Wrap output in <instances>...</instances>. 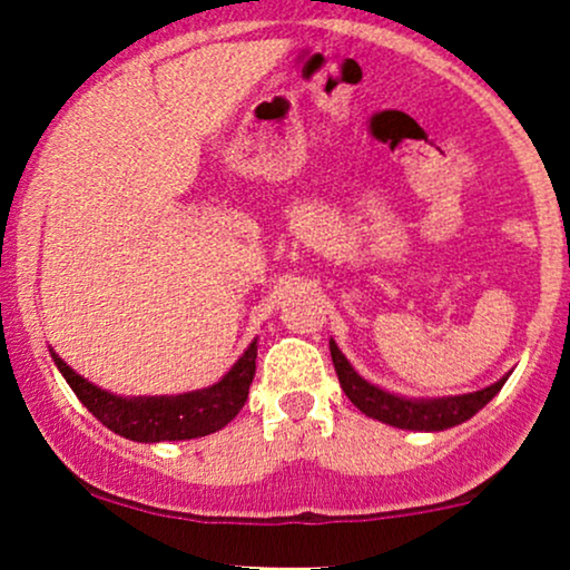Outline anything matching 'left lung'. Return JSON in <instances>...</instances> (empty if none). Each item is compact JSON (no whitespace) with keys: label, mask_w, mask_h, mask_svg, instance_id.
Listing matches in <instances>:
<instances>
[{"label":"left lung","mask_w":570,"mask_h":570,"mask_svg":"<svg viewBox=\"0 0 570 570\" xmlns=\"http://www.w3.org/2000/svg\"><path fill=\"white\" fill-rule=\"evenodd\" d=\"M330 353H332V364H335L337 381L343 385L345 396H348L367 417H375V421L389 423V426L407 429V431H444V429L458 426V423L469 421V417L476 415V412L485 407L490 399L499 394L501 385L507 383L509 377L503 375L501 381L488 385V389L472 391V394L434 396V399L399 396L381 389V385L364 381V377L351 367L345 353L337 348L335 340H330Z\"/></svg>","instance_id":"1"}]
</instances>
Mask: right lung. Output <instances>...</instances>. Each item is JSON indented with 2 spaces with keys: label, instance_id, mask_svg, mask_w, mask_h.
<instances>
[{
  "label": "right lung",
  "instance_id": "right-lung-1",
  "mask_svg": "<svg viewBox=\"0 0 570 570\" xmlns=\"http://www.w3.org/2000/svg\"><path fill=\"white\" fill-rule=\"evenodd\" d=\"M50 356L77 399L109 431L134 442H174L214 434L238 415L257 370V340H252L222 381L174 396H117L77 375L56 351H50Z\"/></svg>",
  "mask_w": 570,
  "mask_h": 570
}]
</instances>
